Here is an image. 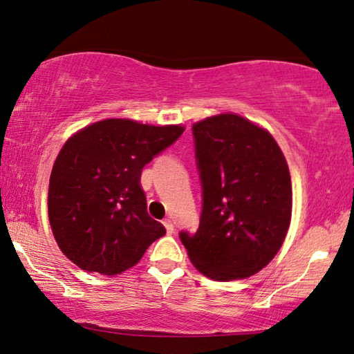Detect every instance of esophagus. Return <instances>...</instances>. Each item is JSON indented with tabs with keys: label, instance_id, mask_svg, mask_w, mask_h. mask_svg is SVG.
Returning a JSON list of instances; mask_svg holds the SVG:
<instances>
[{
	"label": "esophagus",
	"instance_id": "1",
	"mask_svg": "<svg viewBox=\"0 0 354 354\" xmlns=\"http://www.w3.org/2000/svg\"><path fill=\"white\" fill-rule=\"evenodd\" d=\"M162 225H165V227H166V232H167V234H172V232H174V223H172L169 218L162 221Z\"/></svg>",
	"mask_w": 354,
	"mask_h": 354
}]
</instances>
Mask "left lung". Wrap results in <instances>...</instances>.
I'll return each mask as SVG.
<instances>
[{
	"instance_id": "obj_1",
	"label": "left lung",
	"mask_w": 354,
	"mask_h": 354,
	"mask_svg": "<svg viewBox=\"0 0 354 354\" xmlns=\"http://www.w3.org/2000/svg\"><path fill=\"white\" fill-rule=\"evenodd\" d=\"M203 212L180 232L201 274L230 281L266 268L283 243L292 193L286 160L269 131L236 113L193 124Z\"/></svg>"
}]
</instances>
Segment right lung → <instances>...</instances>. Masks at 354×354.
I'll return each instance as SVG.
<instances>
[{
  "mask_svg": "<svg viewBox=\"0 0 354 354\" xmlns=\"http://www.w3.org/2000/svg\"><path fill=\"white\" fill-rule=\"evenodd\" d=\"M180 124L127 118L88 124L66 140L48 183V221L64 257L86 272L133 268L166 234L147 212L144 166L180 138Z\"/></svg>",
  "mask_w": 354,
  "mask_h": 354,
  "instance_id": "right-lung-1",
  "label": "right lung"
}]
</instances>
